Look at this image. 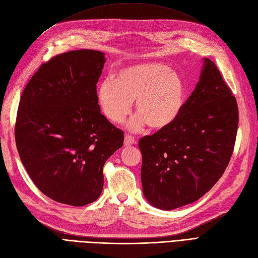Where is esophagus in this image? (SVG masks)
Returning <instances> with one entry per match:
<instances>
[{"label":"esophagus","mask_w":258,"mask_h":258,"mask_svg":"<svg viewBox=\"0 0 258 258\" xmlns=\"http://www.w3.org/2000/svg\"><path fill=\"white\" fill-rule=\"evenodd\" d=\"M136 143V139L135 137H132L130 135H126V137H124V145L126 146H130L132 144Z\"/></svg>","instance_id":"esophagus-1"}]
</instances>
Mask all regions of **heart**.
I'll list each match as a JSON object with an SVG mask.
<instances>
[{
    "label": "heart",
    "mask_w": 258,
    "mask_h": 258,
    "mask_svg": "<svg viewBox=\"0 0 258 258\" xmlns=\"http://www.w3.org/2000/svg\"><path fill=\"white\" fill-rule=\"evenodd\" d=\"M97 100L103 115L114 123L127 118L136 100L139 115L130 122V128L138 130L147 123L154 130H162L181 115L186 101V85L168 66L145 62L120 70L114 80L101 82Z\"/></svg>",
    "instance_id": "obj_1"
}]
</instances>
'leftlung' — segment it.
Wrapping results in <instances>:
<instances>
[{"mask_svg":"<svg viewBox=\"0 0 258 258\" xmlns=\"http://www.w3.org/2000/svg\"><path fill=\"white\" fill-rule=\"evenodd\" d=\"M238 104L213 61L170 127L139 141L145 198L161 210L201 198L221 178L236 143Z\"/></svg>","mask_w":258,"mask_h":258,"instance_id":"left-lung-1","label":"left lung"}]
</instances>
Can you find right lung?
<instances>
[{
  "label": "right lung",
  "mask_w": 258,
  "mask_h": 258,
  "mask_svg": "<svg viewBox=\"0 0 258 258\" xmlns=\"http://www.w3.org/2000/svg\"><path fill=\"white\" fill-rule=\"evenodd\" d=\"M104 62L98 50L57 54L41 64L20 98L15 140L21 162L37 188L60 204L97 200L104 163L123 144V132L98 104Z\"/></svg>",
  "instance_id": "right-lung-1"
}]
</instances>
